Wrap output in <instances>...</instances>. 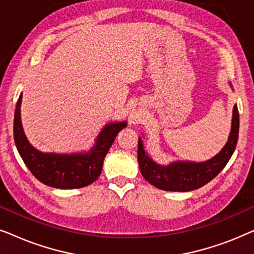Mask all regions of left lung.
I'll return each instance as SVG.
<instances>
[{"label": "left lung", "instance_id": "1", "mask_svg": "<svg viewBox=\"0 0 254 254\" xmlns=\"http://www.w3.org/2000/svg\"><path fill=\"white\" fill-rule=\"evenodd\" d=\"M238 133L239 113L237 105H235L230 136L220 154L203 163L177 162L169 166H161L152 162L144 152L143 144L138 138L137 161L142 176L147 182L159 190H171V192H189L200 189L214 179L227 165L237 145Z\"/></svg>", "mask_w": 254, "mask_h": 254}]
</instances>
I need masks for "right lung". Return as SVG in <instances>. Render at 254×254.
<instances>
[{
  "mask_svg": "<svg viewBox=\"0 0 254 254\" xmlns=\"http://www.w3.org/2000/svg\"><path fill=\"white\" fill-rule=\"evenodd\" d=\"M22 93L16 104L13 119V137L19 155L36 178L45 185L55 189H81L98 178L103 169L104 158L126 123L111 124L97 138L95 148L85 155L43 154L26 140L20 123Z\"/></svg>",
  "mask_w": 254,
  "mask_h": 254,
  "instance_id": "obj_1",
  "label": "right lung"
}]
</instances>
